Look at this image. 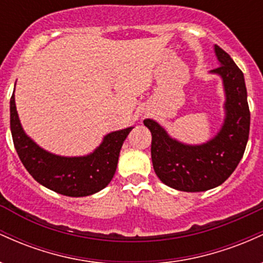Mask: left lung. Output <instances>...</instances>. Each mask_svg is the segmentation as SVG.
I'll return each instance as SVG.
<instances>
[{
    "mask_svg": "<svg viewBox=\"0 0 263 263\" xmlns=\"http://www.w3.org/2000/svg\"><path fill=\"white\" fill-rule=\"evenodd\" d=\"M219 75L224 87L225 117L218 134L209 141L189 144L173 138L163 126L146 119L152 134L153 168L162 183L182 192H205L216 188L231 176L245 152L250 132V110L242 71L225 50L214 45Z\"/></svg>",
    "mask_w": 263,
    "mask_h": 263,
    "instance_id": "1",
    "label": "left lung"
}]
</instances>
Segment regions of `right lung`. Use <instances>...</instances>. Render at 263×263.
<instances>
[{
    "label": "right lung",
    "mask_w": 263,
    "mask_h": 263,
    "mask_svg": "<svg viewBox=\"0 0 263 263\" xmlns=\"http://www.w3.org/2000/svg\"><path fill=\"white\" fill-rule=\"evenodd\" d=\"M10 112L14 148L26 170L39 184L66 197H87L108 185L116 172L123 141L134 128L131 126L104 136L89 155L65 157L42 148L26 134L18 117L14 92Z\"/></svg>",
    "instance_id": "add662e5"
}]
</instances>
